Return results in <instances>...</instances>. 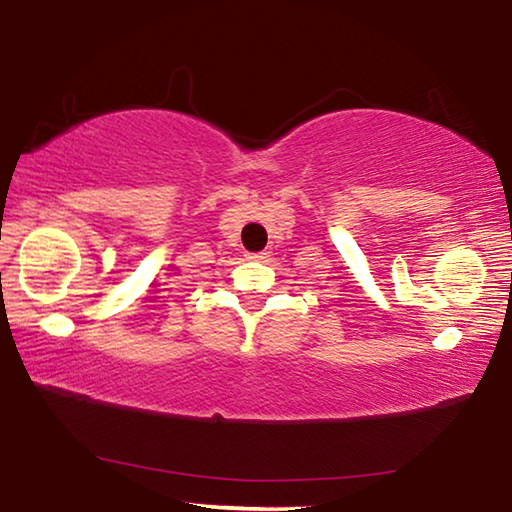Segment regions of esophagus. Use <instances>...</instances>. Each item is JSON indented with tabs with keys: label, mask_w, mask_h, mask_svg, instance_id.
<instances>
[{
	"label": "esophagus",
	"mask_w": 512,
	"mask_h": 512,
	"mask_svg": "<svg viewBox=\"0 0 512 512\" xmlns=\"http://www.w3.org/2000/svg\"><path fill=\"white\" fill-rule=\"evenodd\" d=\"M246 257L250 259V262H266V259H268V253H248Z\"/></svg>",
	"instance_id": "34e87169"
}]
</instances>
